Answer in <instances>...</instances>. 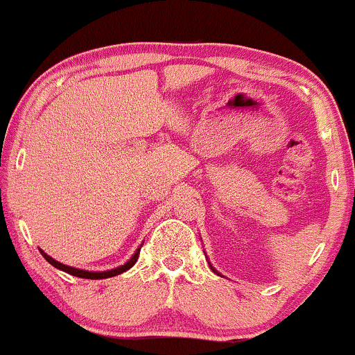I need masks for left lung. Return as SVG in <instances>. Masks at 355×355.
Segmentation results:
<instances>
[{
  "label": "left lung",
  "instance_id": "1",
  "mask_svg": "<svg viewBox=\"0 0 355 355\" xmlns=\"http://www.w3.org/2000/svg\"><path fill=\"white\" fill-rule=\"evenodd\" d=\"M213 271H215V270H213Z\"/></svg>",
  "mask_w": 355,
  "mask_h": 355
}]
</instances>
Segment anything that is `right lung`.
Listing matches in <instances>:
<instances>
[{
    "instance_id": "add662e5",
    "label": "right lung",
    "mask_w": 355,
    "mask_h": 355,
    "mask_svg": "<svg viewBox=\"0 0 355 355\" xmlns=\"http://www.w3.org/2000/svg\"><path fill=\"white\" fill-rule=\"evenodd\" d=\"M40 251H41V250H40ZM139 253H140V250H137V251H135V254L132 256V258L129 259V261H127L125 264H122V266L115 268V270H110V271H102V272H91V271L78 270V268H71V266H66V264H62V263L55 261V259H53V258H51V256L46 254L44 251H41V254L44 256V258H46V261L53 264L54 268H58V270H61V271H66V272H69V275H72V276L84 277V279H105V277H112V276H117V275H121V272L127 271V270H130V268L134 266L135 261H137V258H139Z\"/></svg>"
}]
</instances>
